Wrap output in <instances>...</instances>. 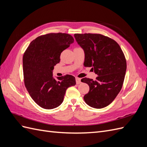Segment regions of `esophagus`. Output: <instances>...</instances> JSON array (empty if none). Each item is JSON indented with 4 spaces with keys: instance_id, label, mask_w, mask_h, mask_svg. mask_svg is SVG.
Listing matches in <instances>:
<instances>
[{
    "instance_id": "1",
    "label": "esophagus",
    "mask_w": 147,
    "mask_h": 147,
    "mask_svg": "<svg viewBox=\"0 0 147 147\" xmlns=\"http://www.w3.org/2000/svg\"><path fill=\"white\" fill-rule=\"evenodd\" d=\"M75 80H76V83H77V84H80V83H82V82H81V78H75Z\"/></svg>"
}]
</instances>
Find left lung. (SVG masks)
Masks as SVG:
<instances>
[{
	"label": "left lung",
	"instance_id": "left-lung-1",
	"mask_svg": "<svg viewBox=\"0 0 147 147\" xmlns=\"http://www.w3.org/2000/svg\"><path fill=\"white\" fill-rule=\"evenodd\" d=\"M74 37L84 52V67H92L95 80L83 78L90 91L83 97L91 107L102 109L112 103L121 91L126 71V61L114 40L97 34H75Z\"/></svg>",
	"mask_w": 147,
	"mask_h": 147
}]
</instances>
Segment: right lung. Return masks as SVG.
Returning a JSON list of instances; mask_svg holds the SVG:
<instances>
[{"label":"right lung","mask_w":147,"mask_h":147,"mask_svg":"<svg viewBox=\"0 0 147 147\" xmlns=\"http://www.w3.org/2000/svg\"><path fill=\"white\" fill-rule=\"evenodd\" d=\"M74 42L72 35L50 33L39 36L30 43L23 55L25 86L32 99L45 109H53L63 103L65 91L75 86L72 75L53 76L54 66L60 62L61 53Z\"/></svg>","instance_id":"add662e5"}]
</instances>
